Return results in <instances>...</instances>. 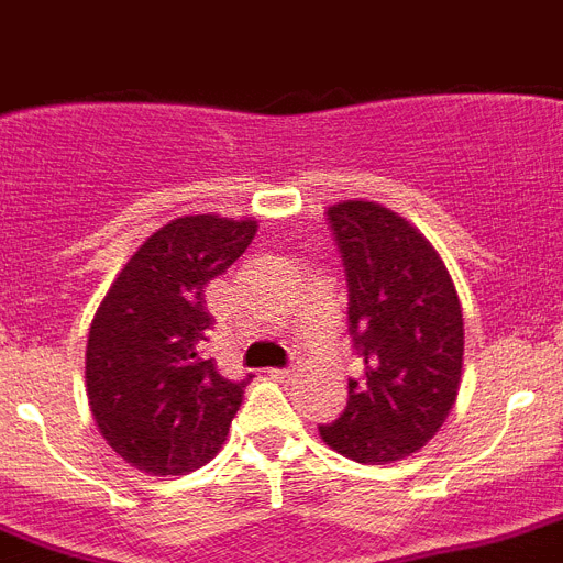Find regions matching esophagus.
I'll list each match as a JSON object with an SVG mask.
<instances>
[{
    "label": "esophagus",
    "mask_w": 563,
    "mask_h": 563,
    "mask_svg": "<svg viewBox=\"0 0 563 563\" xmlns=\"http://www.w3.org/2000/svg\"><path fill=\"white\" fill-rule=\"evenodd\" d=\"M299 367H301L299 358H292V362L287 364V367L273 369V376H276V378H292V376H296V373H299Z\"/></svg>",
    "instance_id": "34e87169"
}]
</instances>
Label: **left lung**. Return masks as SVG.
Listing matches in <instances>:
<instances>
[{"mask_svg":"<svg viewBox=\"0 0 563 563\" xmlns=\"http://www.w3.org/2000/svg\"><path fill=\"white\" fill-rule=\"evenodd\" d=\"M328 228L347 282V333L362 362L347 407L321 439L358 464L416 453L453 410L464 319L450 273L424 235L373 201H341Z\"/></svg>","mask_w":563,"mask_h":563,"instance_id":"obj_1","label":"left lung"}]
</instances>
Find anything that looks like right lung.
Returning a JSON list of instances; mask_svg holds the SVG:
<instances>
[{"label": "right lung", "mask_w": 563, "mask_h": 563, "mask_svg": "<svg viewBox=\"0 0 563 563\" xmlns=\"http://www.w3.org/2000/svg\"><path fill=\"white\" fill-rule=\"evenodd\" d=\"M256 222L185 216L124 264L90 324L85 376L93 419L128 464L185 475L222 446L244 387L208 358L205 287L242 256Z\"/></svg>", "instance_id": "1"}]
</instances>
